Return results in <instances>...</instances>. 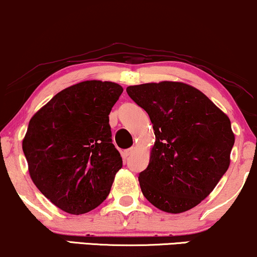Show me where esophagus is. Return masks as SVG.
<instances>
[{"label":"esophagus","instance_id":"34e87169","mask_svg":"<svg viewBox=\"0 0 257 257\" xmlns=\"http://www.w3.org/2000/svg\"><path fill=\"white\" fill-rule=\"evenodd\" d=\"M134 151H135V148H130V149H126V150L123 151V156H125V157H128V156H131V155L134 154Z\"/></svg>","mask_w":257,"mask_h":257}]
</instances>
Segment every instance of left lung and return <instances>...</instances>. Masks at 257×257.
<instances>
[{"label": "left lung", "mask_w": 257, "mask_h": 257, "mask_svg": "<svg viewBox=\"0 0 257 257\" xmlns=\"http://www.w3.org/2000/svg\"><path fill=\"white\" fill-rule=\"evenodd\" d=\"M150 116L156 142L139 173L143 195L168 213L188 211L213 191L235 144L230 119L192 85L160 82L127 87Z\"/></svg>", "instance_id": "obj_1"}]
</instances>
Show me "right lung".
<instances>
[{"mask_svg": "<svg viewBox=\"0 0 257 257\" xmlns=\"http://www.w3.org/2000/svg\"><path fill=\"white\" fill-rule=\"evenodd\" d=\"M121 93L113 82H81L59 91L30 120L22 150L32 181L68 213L102 204L121 169L108 116Z\"/></svg>", "mask_w": 257, "mask_h": 257, "instance_id": "right-lung-1", "label": "right lung"}]
</instances>
